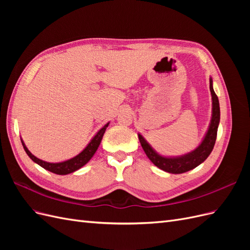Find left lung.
Masks as SVG:
<instances>
[{"mask_svg": "<svg viewBox=\"0 0 250 250\" xmlns=\"http://www.w3.org/2000/svg\"><path fill=\"white\" fill-rule=\"evenodd\" d=\"M209 90L211 95V119L208 129L199 146L191 152L180 156H163L151 147L150 144L139 133V140L149 160L157 168L172 174H180L197 167L207 160L215 146L219 122H220V106L218 97L213 88V79L209 78Z\"/></svg>", "mask_w": 250, "mask_h": 250, "instance_id": "left-lung-1", "label": "left lung"}]
</instances>
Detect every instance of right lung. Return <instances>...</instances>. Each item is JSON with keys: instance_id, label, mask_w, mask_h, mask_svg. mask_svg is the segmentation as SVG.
<instances>
[{"instance_id": "1", "label": "right lung", "mask_w": 250, "mask_h": 250, "mask_svg": "<svg viewBox=\"0 0 250 250\" xmlns=\"http://www.w3.org/2000/svg\"><path fill=\"white\" fill-rule=\"evenodd\" d=\"M108 125H109V122L107 124H105L101 128V129L95 134V137L90 140V142L87 144V146L83 149L78 155L70 158V160L64 161V162H60V163H48V162L40 160V158H37L36 156H34L31 152H30L28 148L26 147L25 143L22 142L21 139V141L22 144V147H24V149L26 151V153L34 163L40 165L41 167H42L43 169H46L52 173L58 174V175H66V174H70V173L77 171L78 169L82 168L83 166L86 165L89 162L90 158H92L94 156V154L96 153L98 147H99L103 135H104V132H105V130H106Z\"/></svg>"}]
</instances>
